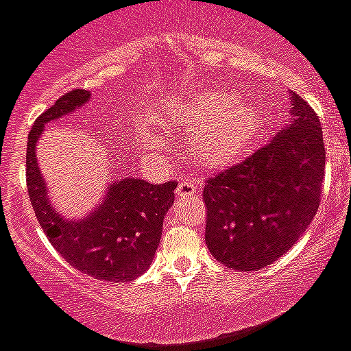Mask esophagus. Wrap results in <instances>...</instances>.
<instances>
[{"instance_id":"esophagus-1","label":"esophagus","mask_w":351,"mask_h":351,"mask_svg":"<svg viewBox=\"0 0 351 351\" xmlns=\"http://www.w3.org/2000/svg\"><path fill=\"white\" fill-rule=\"evenodd\" d=\"M199 193V182L198 181H182L181 184L176 189V196L179 199L181 198H189V196H195Z\"/></svg>"}]
</instances>
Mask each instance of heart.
<instances>
[{
    "instance_id": "1",
    "label": "heart",
    "mask_w": 351,
    "mask_h": 351,
    "mask_svg": "<svg viewBox=\"0 0 351 351\" xmlns=\"http://www.w3.org/2000/svg\"><path fill=\"white\" fill-rule=\"evenodd\" d=\"M170 119L179 128L191 129L189 148L202 165H229L250 152L262 132V113L248 99L234 93L205 91L193 98L170 103ZM141 146L155 155L169 149L170 143L155 125L141 129Z\"/></svg>"
}]
</instances>
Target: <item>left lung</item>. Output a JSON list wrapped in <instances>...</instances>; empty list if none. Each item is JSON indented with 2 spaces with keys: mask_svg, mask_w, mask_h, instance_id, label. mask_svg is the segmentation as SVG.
I'll return each mask as SVG.
<instances>
[{
  "mask_svg": "<svg viewBox=\"0 0 351 351\" xmlns=\"http://www.w3.org/2000/svg\"><path fill=\"white\" fill-rule=\"evenodd\" d=\"M285 128L245 162L208 179L205 241L215 260L239 272L281 258L306 231L320 203L326 169L322 128L289 93Z\"/></svg>",
  "mask_w": 351,
  "mask_h": 351,
  "instance_id": "1",
  "label": "left lung"
}]
</instances>
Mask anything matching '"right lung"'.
Instances as JSON below:
<instances>
[{
  "label": "right lung",
  "instance_id": "add662e5",
  "mask_svg": "<svg viewBox=\"0 0 351 351\" xmlns=\"http://www.w3.org/2000/svg\"><path fill=\"white\" fill-rule=\"evenodd\" d=\"M89 98L91 93L84 89L66 93L36 120L27 141L29 198L49 243L70 265L99 281L128 282L152 265L178 184L112 178L103 198L88 215L63 217L49 198L36 148L46 123L82 108Z\"/></svg>",
  "mask_w": 351,
  "mask_h": 351
}]
</instances>
